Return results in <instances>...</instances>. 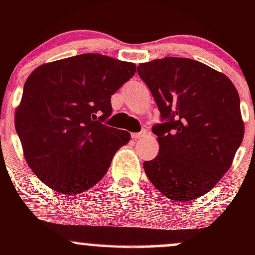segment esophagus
Masks as SVG:
<instances>
[{
	"instance_id": "obj_1",
	"label": "esophagus",
	"mask_w": 255,
	"mask_h": 255,
	"mask_svg": "<svg viewBox=\"0 0 255 255\" xmlns=\"http://www.w3.org/2000/svg\"><path fill=\"white\" fill-rule=\"evenodd\" d=\"M145 135V131L142 130V131H139V133H131V137H133V139H140V137H142Z\"/></svg>"
}]
</instances>
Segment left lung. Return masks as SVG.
<instances>
[{"instance_id": "left-lung-1", "label": "left lung", "mask_w": 255, "mask_h": 255, "mask_svg": "<svg viewBox=\"0 0 255 255\" xmlns=\"http://www.w3.org/2000/svg\"><path fill=\"white\" fill-rule=\"evenodd\" d=\"M137 74L162 121L152 127L159 153L144 162L146 176L171 200L200 198L229 170L244 139L238 91L224 74L191 58L140 63Z\"/></svg>"}]
</instances>
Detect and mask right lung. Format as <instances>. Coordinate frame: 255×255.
Wrapping results in <instances>:
<instances>
[{
    "instance_id": "1",
    "label": "right lung",
    "mask_w": 255,
    "mask_h": 255,
    "mask_svg": "<svg viewBox=\"0 0 255 255\" xmlns=\"http://www.w3.org/2000/svg\"><path fill=\"white\" fill-rule=\"evenodd\" d=\"M134 63L83 54L43 64L24 85L15 128L37 177L62 194H79L107 174L114 154L129 141L105 125L111 96L135 74Z\"/></svg>"
}]
</instances>
